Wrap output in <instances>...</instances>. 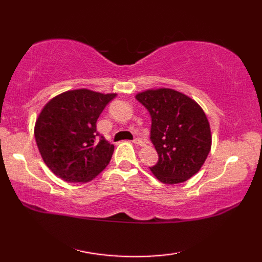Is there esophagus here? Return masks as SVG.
<instances>
[{
  "instance_id": "esophagus-1",
  "label": "esophagus",
  "mask_w": 262,
  "mask_h": 262,
  "mask_svg": "<svg viewBox=\"0 0 262 262\" xmlns=\"http://www.w3.org/2000/svg\"><path fill=\"white\" fill-rule=\"evenodd\" d=\"M133 143L136 144V145H144V142L142 141L141 139H134V140H133Z\"/></svg>"
}]
</instances>
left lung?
<instances>
[{"label":"left lung","mask_w":262,"mask_h":262,"mask_svg":"<svg viewBox=\"0 0 262 262\" xmlns=\"http://www.w3.org/2000/svg\"><path fill=\"white\" fill-rule=\"evenodd\" d=\"M136 99L151 117L150 140L158 162L150 170L156 178L173 185L198 173L211 147L209 122L200 106L171 89L141 92Z\"/></svg>","instance_id":"obj_1"}]
</instances>
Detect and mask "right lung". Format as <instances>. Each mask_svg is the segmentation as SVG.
<instances>
[{"mask_svg": "<svg viewBox=\"0 0 262 262\" xmlns=\"http://www.w3.org/2000/svg\"><path fill=\"white\" fill-rule=\"evenodd\" d=\"M115 96L81 89L56 96L42 108L34 137L55 176L68 183H86L107 166L114 145L97 132L96 122Z\"/></svg>", "mask_w": 262, "mask_h": 262, "instance_id": "obj_1", "label": "right lung"}]
</instances>
